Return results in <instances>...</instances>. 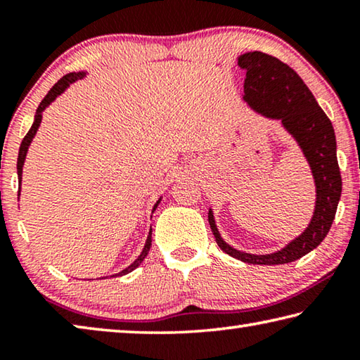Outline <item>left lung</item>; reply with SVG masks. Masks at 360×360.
Wrapping results in <instances>:
<instances>
[{"mask_svg":"<svg viewBox=\"0 0 360 360\" xmlns=\"http://www.w3.org/2000/svg\"><path fill=\"white\" fill-rule=\"evenodd\" d=\"M238 65L246 71L245 101L265 117L281 120L302 148L316 182V208L311 222L298 238L281 251L266 255L236 251L221 238L211 210L208 221L217 246L231 257L252 265L289 264L318 248L332 227L341 195L337 139L330 119L289 65L257 51L243 53Z\"/></svg>","mask_w":360,"mask_h":360,"instance_id":"obj_1","label":"left lung"}]
</instances>
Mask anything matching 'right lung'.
Wrapping results in <instances>:
<instances>
[{"label": "right lung", "instance_id": "add662e5", "mask_svg": "<svg viewBox=\"0 0 360 360\" xmlns=\"http://www.w3.org/2000/svg\"><path fill=\"white\" fill-rule=\"evenodd\" d=\"M84 76H85V72H70V75L63 76L56 85H53V87H52L51 90H49L47 95L44 96V100H42V101L39 103L38 109H36L34 122H33L32 129H30L28 133L25 135V138L22 139V144H20V149H19V158H17V174H19V195H20V182H22V168H23V162H25V157H27V152H28V146H30V143H32V139L34 138L36 131H38V129H39V124H41V119H42V111H44V109H46L49 105H51V103H52L53 100H56L57 96H58L60 94H62L63 90H65L66 87H68V85H70L71 82L77 81V79H82ZM158 203H160V200H158V202L155 203L154 210L157 208ZM150 245H152V230L149 231L148 240H146L144 249H143V252L139 254V257H138L135 262H133V264H131L130 266H127L125 270H122L120 273H117V275H112V276H122V275H127V273H130V271L135 270V268L139 266V264H141V262L144 260L146 255H148L149 249H150ZM100 279H105V278H100Z\"/></svg>", "mask_w": 360, "mask_h": 360}]
</instances>
